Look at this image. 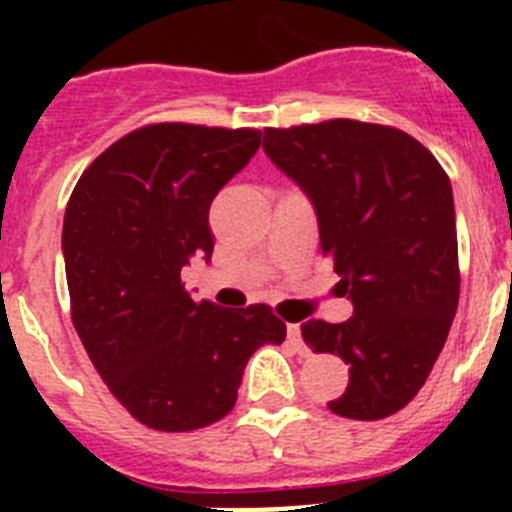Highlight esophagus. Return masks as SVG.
Listing matches in <instances>:
<instances>
[{"label": "esophagus", "mask_w": 512, "mask_h": 512, "mask_svg": "<svg viewBox=\"0 0 512 512\" xmlns=\"http://www.w3.org/2000/svg\"><path fill=\"white\" fill-rule=\"evenodd\" d=\"M287 338H289V343H292V346H295L297 351H300V354H307V346H305V343H302V330H300V325H297V323H289V325H287Z\"/></svg>", "instance_id": "1"}]
</instances>
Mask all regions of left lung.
<instances>
[{
	"label": "left lung",
	"instance_id": "1",
	"mask_svg": "<svg viewBox=\"0 0 512 512\" xmlns=\"http://www.w3.org/2000/svg\"><path fill=\"white\" fill-rule=\"evenodd\" d=\"M264 151L310 197L338 292L354 302L346 323H302L315 354L348 364L346 392L328 408L387 418L418 395L459 305L449 176L413 135L346 117L266 128Z\"/></svg>",
	"mask_w": 512,
	"mask_h": 512
}]
</instances>
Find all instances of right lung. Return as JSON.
I'll list each match as a JSON object with an SVG mask.
<instances>
[{
    "instance_id": "add662e5",
    "label": "right lung",
    "mask_w": 512,
    "mask_h": 512,
    "mask_svg": "<svg viewBox=\"0 0 512 512\" xmlns=\"http://www.w3.org/2000/svg\"><path fill=\"white\" fill-rule=\"evenodd\" d=\"M259 146L251 128L146 125L99 153L66 205L74 328L112 395L153 431L225 418L253 351L287 336L269 305L194 302L182 284V266L212 256L215 194Z\"/></svg>"
}]
</instances>
